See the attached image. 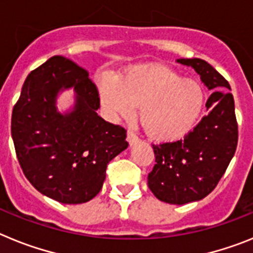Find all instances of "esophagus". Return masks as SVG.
<instances>
[{
	"label": "esophagus",
	"instance_id": "obj_1",
	"mask_svg": "<svg viewBox=\"0 0 253 253\" xmlns=\"http://www.w3.org/2000/svg\"><path fill=\"white\" fill-rule=\"evenodd\" d=\"M126 140H128V143L130 144V146H133V144H135V143L138 142V137L135 135L134 131L129 130L128 134H126Z\"/></svg>",
	"mask_w": 253,
	"mask_h": 253
}]
</instances>
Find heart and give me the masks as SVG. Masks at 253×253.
<instances>
[{
	"instance_id": "heart-1",
	"label": "heart",
	"mask_w": 253,
	"mask_h": 253,
	"mask_svg": "<svg viewBox=\"0 0 253 253\" xmlns=\"http://www.w3.org/2000/svg\"><path fill=\"white\" fill-rule=\"evenodd\" d=\"M101 106L110 116H129L139 107L143 128L153 139L184 137L202 113L204 93L194 80L181 78L162 66L128 69L119 77L96 81Z\"/></svg>"
}]
</instances>
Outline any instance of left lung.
Instances as JSON below:
<instances>
[{"label": "left lung", "mask_w": 253, "mask_h": 253, "mask_svg": "<svg viewBox=\"0 0 253 253\" xmlns=\"http://www.w3.org/2000/svg\"><path fill=\"white\" fill-rule=\"evenodd\" d=\"M200 76L208 90V115L184 140L153 146L156 165L148 175V186L161 202L184 205L209 195L224 175L238 140L231 86L208 62L199 58L176 60Z\"/></svg>", "instance_id": "1"}]
</instances>
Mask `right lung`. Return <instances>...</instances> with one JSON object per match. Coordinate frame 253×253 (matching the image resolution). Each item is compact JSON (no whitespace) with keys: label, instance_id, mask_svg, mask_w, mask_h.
Instances as JSON below:
<instances>
[{"label":"right lung","instance_id":"1","mask_svg":"<svg viewBox=\"0 0 253 253\" xmlns=\"http://www.w3.org/2000/svg\"><path fill=\"white\" fill-rule=\"evenodd\" d=\"M72 89L74 104L57 97ZM99 92L72 60L51 57L26 77L11 119L17 160L35 189L62 204L90 202L101 190L107 163L128 148L126 130L97 115Z\"/></svg>","mask_w":253,"mask_h":253}]
</instances>
